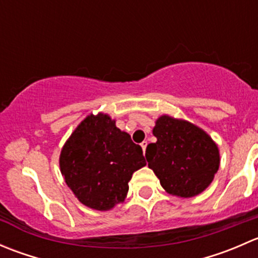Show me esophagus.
Listing matches in <instances>:
<instances>
[{
    "instance_id": "1",
    "label": "esophagus",
    "mask_w": 258,
    "mask_h": 258,
    "mask_svg": "<svg viewBox=\"0 0 258 258\" xmlns=\"http://www.w3.org/2000/svg\"><path fill=\"white\" fill-rule=\"evenodd\" d=\"M141 147H142V151H144V153H145V151H146V147H147V141H144L141 144Z\"/></svg>"
}]
</instances>
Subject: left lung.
<instances>
[{"label":"left lung","mask_w":258,"mask_h":258,"mask_svg":"<svg viewBox=\"0 0 258 258\" xmlns=\"http://www.w3.org/2000/svg\"><path fill=\"white\" fill-rule=\"evenodd\" d=\"M157 139L146 148L148 167L172 196L188 199L204 192L220 167V151L204 130L186 119L162 114L152 130Z\"/></svg>","instance_id":"left-lung-1"}]
</instances>
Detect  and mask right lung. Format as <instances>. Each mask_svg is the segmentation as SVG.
Here are the masks:
<instances>
[{
	"mask_svg": "<svg viewBox=\"0 0 258 258\" xmlns=\"http://www.w3.org/2000/svg\"><path fill=\"white\" fill-rule=\"evenodd\" d=\"M144 166L141 146L102 112L81 121L59 155V170L67 186L81 204L97 211L122 204L132 175Z\"/></svg>",
	"mask_w": 258,
	"mask_h": 258,
	"instance_id": "obj_1",
	"label": "right lung"
}]
</instances>
